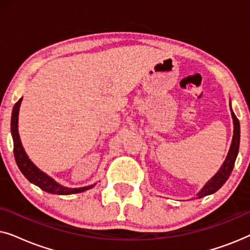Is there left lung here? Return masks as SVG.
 Segmentation results:
<instances>
[{
    "label": "left lung",
    "mask_w": 250,
    "mask_h": 250,
    "mask_svg": "<svg viewBox=\"0 0 250 250\" xmlns=\"http://www.w3.org/2000/svg\"><path fill=\"white\" fill-rule=\"evenodd\" d=\"M231 115L232 119H233V138H232V143L229 150L227 158H225L223 165L221 166V168L208 182L205 184L203 189H201L197 194V198H203L206 197L208 194H211L220 189L223 184L227 182L229 176L231 175L232 169L234 167L235 159H237L238 151H239V145H240V123H239L238 118L235 117L234 112L231 109Z\"/></svg>",
    "instance_id": "1"
}]
</instances>
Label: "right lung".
Wrapping results in <instances>:
<instances>
[{
    "instance_id": "right-lung-1",
    "label": "right lung",
    "mask_w": 250,
    "mask_h": 250,
    "mask_svg": "<svg viewBox=\"0 0 250 250\" xmlns=\"http://www.w3.org/2000/svg\"><path fill=\"white\" fill-rule=\"evenodd\" d=\"M21 100L22 98H20L18 102L15 104V107H13L11 116V134L13 139V153H15L16 163L17 165H18L19 169L21 170V173L25 175L26 179L28 180L30 183L35 184V186L41 188L42 190L53 194L80 193L93 188L95 184L83 188H66L56 182L52 177L42 172L39 167L34 165V163L28 158V156H27V153L22 148L18 133V115Z\"/></svg>"
}]
</instances>
